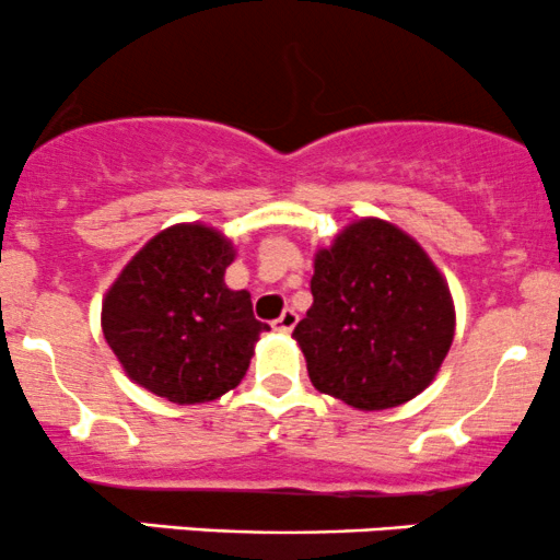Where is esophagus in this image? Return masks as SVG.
<instances>
[{
    "label": "esophagus",
    "instance_id": "esophagus-1",
    "mask_svg": "<svg viewBox=\"0 0 560 560\" xmlns=\"http://www.w3.org/2000/svg\"><path fill=\"white\" fill-rule=\"evenodd\" d=\"M294 324H298V313H294L292 308H287L279 318H276L273 324H270V327H273L276 331H284V335H287V331L294 329Z\"/></svg>",
    "mask_w": 560,
    "mask_h": 560
}]
</instances>
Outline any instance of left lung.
Here are the masks:
<instances>
[{"label":"left lung","mask_w":560,"mask_h":560,"mask_svg":"<svg viewBox=\"0 0 560 560\" xmlns=\"http://www.w3.org/2000/svg\"><path fill=\"white\" fill-rule=\"evenodd\" d=\"M311 294L292 337L313 388L380 411L433 383L454 340V303L409 233L380 218L346 225L313 257Z\"/></svg>","instance_id":"left-lung-1"}]
</instances>
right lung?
Segmentation results:
<instances>
[{
  "label": "right lung",
  "instance_id": "1",
  "mask_svg": "<svg viewBox=\"0 0 560 560\" xmlns=\"http://www.w3.org/2000/svg\"><path fill=\"white\" fill-rule=\"evenodd\" d=\"M236 249L212 225L177 223L127 262L103 298V337L140 388L207 404L236 388L260 331L247 290L225 287Z\"/></svg>",
  "mask_w": 560,
  "mask_h": 560
}]
</instances>
